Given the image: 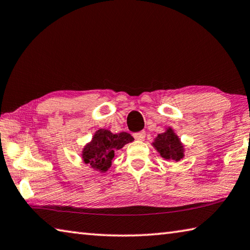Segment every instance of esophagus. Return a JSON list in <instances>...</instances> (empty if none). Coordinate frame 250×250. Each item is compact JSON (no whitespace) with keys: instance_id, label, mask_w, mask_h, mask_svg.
<instances>
[{"instance_id":"34e87169","label":"esophagus","mask_w":250,"mask_h":250,"mask_svg":"<svg viewBox=\"0 0 250 250\" xmlns=\"http://www.w3.org/2000/svg\"><path fill=\"white\" fill-rule=\"evenodd\" d=\"M145 132L144 131H141V132H137V133H134L133 134V137H134V139L135 140H139V141H143L144 139H145Z\"/></svg>"}]
</instances>
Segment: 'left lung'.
<instances>
[{
  "label": "left lung",
  "instance_id": "1",
  "mask_svg": "<svg viewBox=\"0 0 250 250\" xmlns=\"http://www.w3.org/2000/svg\"><path fill=\"white\" fill-rule=\"evenodd\" d=\"M152 145L165 160L179 162L185 156L184 144L171 128H167L164 133L157 134Z\"/></svg>",
  "mask_w": 250,
  "mask_h": 250
}]
</instances>
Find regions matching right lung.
<instances>
[{"label": "right lung", "mask_w": 250, "mask_h": 250, "mask_svg": "<svg viewBox=\"0 0 250 250\" xmlns=\"http://www.w3.org/2000/svg\"><path fill=\"white\" fill-rule=\"evenodd\" d=\"M131 134L120 132L113 134L107 129H99L94 133L92 141L85 145L82 151V158L90 168L105 172L110 168L116 152L132 142Z\"/></svg>", "instance_id": "obj_1"}]
</instances>
